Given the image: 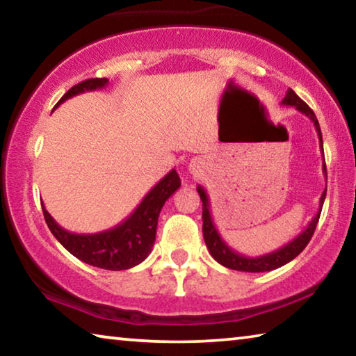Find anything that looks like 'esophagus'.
Segmentation results:
<instances>
[{
    "mask_svg": "<svg viewBox=\"0 0 356 356\" xmlns=\"http://www.w3.org/2000/svg\"><path fill=\"white\" fill-rule=\"evenodd\" d=\"M204 166H206V163H204L202 159H193L188 165V170L191 174H195V176H200L204 171Z\"/></svg>",
    "mask_w": 356,
    "mask_h": 356,
    "instance_id": "obj_1",
    "label": "esophagus"
}]
</instances>
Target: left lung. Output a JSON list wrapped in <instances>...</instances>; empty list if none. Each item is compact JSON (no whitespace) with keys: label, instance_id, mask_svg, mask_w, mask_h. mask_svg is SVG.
<instances>
[{"label":"left lung","instance_id":"8db88e82","mask_svg":"<svg viewBox=\"0 0 356 356\" xmlns=\"http://www.w3.org/2000/svg\"><path fill=\"white\" fill-rule=\"evenodd\" d=\"M281 104L286 106H295L300 113H303L305 116H308L312 122H314L317 135H318V141H321V149L323 152L322 131H321V127H318V120L316 118L314 111H312L311 108L292 91V89H287L286 97L282 99ZM323 172H325V176H327V166H325V163H323ZM196 190H197V193H200L201 201H202V234H204V240H206L209 252L212 254V257L216 262L225 265V267L231 268V270H238V272H250V273L270 272V270L280 268V267H282V265H286L287 262H291L292 259L297 257L300 252L306 248V245L309 243L312 234H314V231H316L317 221H318V218H321L325 196H327V188H325V191L321 196V204H318V212L316 213L314 218L311 220L308 227H306L305 231L300 234V236L291 240L287 245L281 246L280 250L268 252V254L257 256V257H248V256L238 254L237 251H234L231 246H227L225 240L221 238V236L218 234V231H216V227L213 225L212 215H210V202H209V196H207L206 190H204L201 185L197 186Z\"/></svg>","mask_w":356,"mask_h":356}]
</instances>
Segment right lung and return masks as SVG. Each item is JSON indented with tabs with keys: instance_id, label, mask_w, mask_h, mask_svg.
I'll use <instances>...</instances> for the list:
<instances>
[{
	"instance_id": "obj_1",
	"label": "right lung",
	"mask_w": 356,
	"mask_h": 356,
	"mask_svg": "<svg viewBox=\"0 0 356 356\" xmlns=\"http://www.w3.org/2000/svg\"><path fill=\"white\" fill-rule=\"evenodd\" d=\"M106 84V78H89V80L78 83L63 95L55 108L74 95L104 89ZM179 186V174L176 170H171L144 196L140 206L131 212L129 218H125L120 225L108 229V231L97 234L69 232L53 220L44 204H42V212H44L48 229L70 254H74L84 264L92 265V267L118 272V270L135 267L150 254L155 242L160 210L168 201V197L174 195V191Z\"/></svg>"
}]
</instances>
